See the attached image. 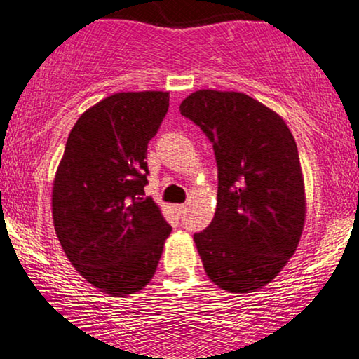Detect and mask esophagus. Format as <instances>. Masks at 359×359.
<instances>
[{"mask_svg": "<svg viewBox=\"0 0 359 359\" xmlns=\"http://www.w3.org/2000/svg\"><path fill=\"white\" fill-rule=\"evenodd\" d=\"M185 210H187L185 205H175V207H174V212H175L177 217H182V215L185 213Z\"/></svg>", "mask_w": 359, "mask_h": 359, "instance_id": "esophagus-1", "label": "esophagus"}]
</instances>
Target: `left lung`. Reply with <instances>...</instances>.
Wrapping results in <instances>:
<instances>
[{"label": "left lung", "mask_w": 359, "mask_h": 359, "mask_svg": "<svg viewBox=\"0 0 359 359\" xmlns=\"http://www.w3.org/2000/svg\"><path fill=\"white\" fill-rule=\"evenodd\" d=\"M180 114L205 133L218 167L217 212L194 235L205 272L228 292L261 289L287 264L304 229L292 133L279 114L240 92L198 90Z\"/></svg>", "instance_id": "8db88e82"}]
</instances>
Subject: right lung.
Masks as SVG:
<instances>
[{
  "label": "right lung",
  "instance_id": "obj_1",
  "mask_svg": "<svg viewBox=\"0 0 359 359\" xmlns=\"http://www.w3.org/2000/svg\"><path fill=\"white\" fill-rule=\"evenodd\" d=\"M169 109L167 92H128L76 119L52 190L64 252L90 284L109 295L149 284L172 228L151 197L147 144Z\"/></svg>",
  "mask_w": 359,
  "mask_h": 359
}]
</instances>
